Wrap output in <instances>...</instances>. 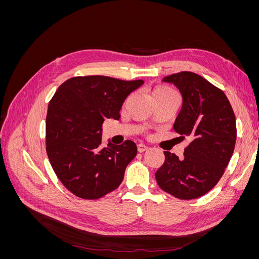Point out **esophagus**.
Masks as SVG:
<instances>
[{
    "label": "esophagus",
    "instance_id": "obj_1",
    "mask_svg": "<svg viewBox=\"0 0 259 259\" xmlns=\"http://www.w3.org/2000/svg\"><path fill=\"white\" fill-rule=\"evenodd\" d=\"M148 149V147L146 146V145H144V144H138L137 145V150H138V152H144V151H146Z\"/></svg>",
    "mask_w": 259,
    "mask_h": 259
}]
</instances>
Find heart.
Here are the masks:
<instances>
[{"instance_id": "b5f03b06", "label": "heart", "mask_w": 259, "mask_h": 259, "mask_svg": "<svg viewBox=\"0 0 259 259\" xmlns=\"http://www.w3.org/2000/svg\"><path fill=\"white\" fill-rule=\"evenodd\" d=\"M154 94H174V93L167 88H158V89L154 90L153 95H154Z\"/></svg>"}]
</instances>
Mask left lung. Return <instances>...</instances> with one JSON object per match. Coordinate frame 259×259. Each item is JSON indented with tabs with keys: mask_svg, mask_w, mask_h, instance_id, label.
Listing matches in <instances>:
<instances>
[{
	"mask_svg": "<svg viewBox=\"0 0 259 259\" xmlns=\"http://www.w3.org/2000/svg\"><path fill=\"white\" fill-rule=\"evenodd\" d=\"M162 81L180 92L182 109L173 128L190 144L183 159L164 151L156 183L175 198L197 199L218 183L228 165L236 145V116L224 92L197 73L183 71Z\"/></svg>",
	"mask_w": 259,
	"mask_h": 259,
	"instance_id": "8db88e82",
	"label": "left lung"
}]
</instances>
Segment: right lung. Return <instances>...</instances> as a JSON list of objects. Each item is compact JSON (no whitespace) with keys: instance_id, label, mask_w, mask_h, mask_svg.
Returning a JSON list of instances; mask_svg holds the SVG:
<instances>
[{"instance_id":"1","label":"right lung","mask_w":259,"mask_h":259,"mask_svg":"<svg viewBox=\"0 0 259 259\" xmlns=\"http://www.w3.org/2000/svg\"><path fill=\"white\" fill-rule=\"evenodd\" d=\"M143 80L123 81L104 75L75 76L62 83L46 115V152L69 191L95 200L120 186L137 147L132 140L101 147L105 119H120V110Z\"/></svg>"}]
</instances>
